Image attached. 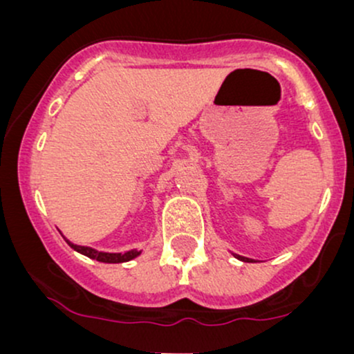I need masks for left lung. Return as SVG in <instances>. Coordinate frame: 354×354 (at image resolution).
Wrapping results in <instances>:
<instances>
[{
    "instance_id": "8db88e82",
    "label": "left lung",
    "mask_w": 354,
    "mask_h": 354,
    "mask_svg": "<svg viewBox=\"0 0 354 354\" xmlns=\"http://www.w3.org/2000/svg\"><path fill=\"white\" fill-rule=\"evenodd\" d=\"M234 258H238L239 261H245V263H254L251 258H245V256H239V254H234Z\"/></svg>"
}]
</instances>
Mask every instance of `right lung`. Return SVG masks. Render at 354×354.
Segmentation results:
<instances>
[{
  "mask_svg": "<svg viewBox=\"0 0 354 354\" xmlns=\"http://www.w3.org/2000/svg\"><path fill=\"white\" fill-rule=\"evenodd\" d=\"M64 241H66L75 251H78V253L88 256V258H91V259H96V261H100V263H126V261H131V259H135L136 256L141 254V251H138V250L124 251V253H104V251H98V250H95V248L75 245V243H71L70 239H66V238H64Z\"/></svg>",
  "mask_w": 354,
  "mask_h": 354,
  "instance_id": "obj_1",
  "label": "right lung"
}]
</instances>
